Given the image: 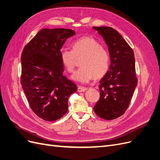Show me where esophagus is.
I'll use <instances>...</instances> for the list:
<instances>
[{
    "label": "esophagus",
    "instance_id": "1",
    "mask_svg": "<svg viewBox=\"0 0 160 160\" xmlns=\"http://www.w3.org/2000/svg\"><path fill=\"white\" fill-rule=\"evenodd\" d=\"M88 88H85V87H81V86H78V89H77V91L78 92H84Z\"/></svg>",
    "mask_w": 160,
    "mask_h": 160
}]
</instances>
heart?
<instances>
[{"instance_id":"obj_1","label":"heart","mask_w":160,"mask_h":160,"mask_svg":"<svg viewBox=\"0 0 160 160\" xmlns=\"http://www.w3.org/2000/svg\"><path fill=\"white\" fill-rule=\"evenodd\" d=\"M71 46L72 50L60 51L61 62L67 71L74 70L76 57L84 56L80 61L81 67L71 76L72 80L85 83L93 77L101 78L106 74L109 67V55L98 41L89 37H83L72 42Z\"/></svg>"}]
</instances>
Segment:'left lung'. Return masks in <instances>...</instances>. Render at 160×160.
Wrapping results in <instances>:
<instances>
[{"mask_svg": "<svg viewBox=\"0 0 160 160\" xmlns=\"http://www.w3.org/2000/svg\"><path fill=\"white\" fill-rule=\"evenodd\" d=\"M93 28L103 38L110 55L109 68L99 81L100 98L93 109L101 118L112 120L127 110L138 84L134 53L113 28Z\"/></svg>", "mask_w": 160, "mask_h": 160, "instance_id": "1", "label": "left lung"}]
</instances>
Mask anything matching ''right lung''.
<instances>
[{"label": "right lung", "mask_w": 160, "mask_h": 160, "mask_svg": "<svg viewBox=\"0 0 160 160\" xmlns=\"http://www.w3.org/2000/svg\"><path fill=\"white\" fill-rule=\"evenodd\" d=\"M75 34L67 28H43L25 47L21 55V83L32 111L48 122L68 111V99L77 85L62 75L60 51Z\"/></svg>", "instance_id": "add662e5"}]
</instances>
